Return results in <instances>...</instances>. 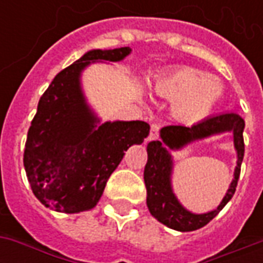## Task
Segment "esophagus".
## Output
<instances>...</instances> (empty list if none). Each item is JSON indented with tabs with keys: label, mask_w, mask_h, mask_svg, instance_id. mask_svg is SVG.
Segmentation results:
<instances>
[{
	"label": "esophagus",
	"mask_w": 263,
	"mask_h": 263,
	"mask_svg": "<svg viewBox=\"0 0 263 263\" xmlns=\"http://www.w3.org/2000/svg\"><path fill=\"white\" fill-rule=\"evenodd\" d=\"M159 129H160V126L158 125V124H152V125H151V132H149L148 141L158 139V137H159Z\"/></svg>",
	"instance_id": "obj_1"
}]
</instances>
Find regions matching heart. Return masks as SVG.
Masks as SVG:
<instances>
[{
	"label": "heart",
	"mask_w": 263,
	"mask_h": 263,
	"mask_svg": "<svg viewBox=\"0 0 263 263\" xmlns=\"http://www.w3.org/2000/svg\"><path fill=\"white\" fill-rule=\"evenodd\" d=\"M158 94L173 100V112L184 122H198L213 111L222 96V87L207 73L179 67L155 80Z\"/></svg>",
	"instance_id": "heart-1"
}]
</instances>
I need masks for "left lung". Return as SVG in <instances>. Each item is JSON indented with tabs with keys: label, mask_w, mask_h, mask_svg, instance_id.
Segmentation results:
<instances>
[{
	"label": "left lung",
	"mask_w": 263,
	"mask_h": 263,
	"mask_svg": "<svg viewBox=\"0 0 263 263\" xmlns=\"http://www.w3.org/2000/svg\"><path fill=\"white\" fill-rule=\"evenodd\" d=\"M245 128V121L241 115L235 112L210 117L193 126L167 125L160 129L162 141H152L148 143V162L143 171V180L146 186V204L156 220L176 231H194L201 228L214 218L215 215L224 209L232 198L237 189L238 179L241 173V163L243 159L245 145H243L242 132ZM231 130L234 137V146L237 151V167L234 172L230 189L227 191L220 205L213 212L204 215L190 213L178 203L171 189V169L173 160L167 151L168 147L180 148L198 139H203L211 135ZM167 146V148L165 146Z\"/></svg>",
	"instance_id": "1"
}]
</instances>
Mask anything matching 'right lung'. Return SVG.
Listing matches in <instances>:
<instances>
[{
  "mask_svg": "<svg viewBox=\"0 0 263 263\" xmlns=\"http://www.w3.org/2000/svg\"><path fill=\"white\" fill-rule=\"evenodd\" d=\"M131 49H94L56 74L37 104L24 152L26 177L35 197L62 213L96 207L111 173L134 143L149 135L143 121L98 125L80 86V74L94 62H120Z\"/></svg>",
  "mask_w": 263,
  "mask_h": 263,
  "instance_id": "obj_1",
  "label": "right lung"
}]
</instances>
